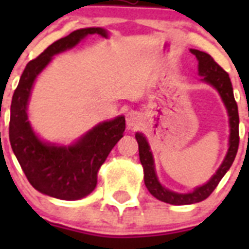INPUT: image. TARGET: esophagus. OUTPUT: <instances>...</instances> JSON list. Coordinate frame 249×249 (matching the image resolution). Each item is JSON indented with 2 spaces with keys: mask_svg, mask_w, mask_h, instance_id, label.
I'll use <instances>...</instances> for the list:
<instances>
[{
  "mask_svg": "<svg viewBox=\"0 0 249 249\" xmlns=\"http://www.w3.org/2000/svg\"><path fill=\"white\" fill-rule=\"evenodd\" d=\"M141 123H142V115L140 112L132 111V112L128 113V116H126V125H128L129 129L138 128Z\"/></svg>",
  "mask_w": 249,
  "mask_h": 249,
  "instance_id": "esophagus-1",
  "label": "esophagus"
}]
</instances>
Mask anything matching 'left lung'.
I'll use <instances>...</instances> for the list:
<instances>
[{
	"instance_id": "left-lung-1",
	"label": "left lung",
	"mask_w": 249,
	"mask_h": 249,
	"mask_svg": "<svg viewBox=\"0 0 249 249\" xmlns=\"http://www.w3.org/2000/svg\"><path fill=\"white\" fill-rule=\"evenodd\" d=\"M191 53L199 60V73L203 76V80L218 90L228 108L229 116H230V147H229L228 155L225 158L222 165L218 168L216 174L211 178L208 183L197 187L190 194H177L166 190L159 183L156 178L152 154L148 147L147 141L141 133H137L136 138L138 142V150H140V160L144 170V185L156 199L173 205L194 204V203H199L207 199L214 191L226 172L230 169L238 152V147H239V113H238V105L232 93V85L229 73L220 64L216 63V60L207 53L195 50V49H191Z\"/></svg>"
}]
</instances>
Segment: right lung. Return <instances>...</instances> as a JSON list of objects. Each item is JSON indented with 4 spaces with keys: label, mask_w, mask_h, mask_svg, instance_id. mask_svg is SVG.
I'll use <instances>...</instances> for the list:
<instances>
[{
    "label": "right lung",
    "mask_w": 249,
    "mask_h": 249,
    "mask_svg": "<svg viewBox=\"0 0 249 249\" xmlns=\"http://www.w3.org/2000/svg\"><path fill=\"white\" fill-rule=\"evenodd\" d=\"M105 29L84 28L53 42L31 60L21 73L11 101L9 138L11 148L29 183L40 193L62 200H77L97 186V173L125 130L124 116L97 125L70 147H56L41 142L27 120V105L33 81L52 56L73 48L81 38Z\"/></svg>",
    "instance_id": "1"
}]
</instances>
